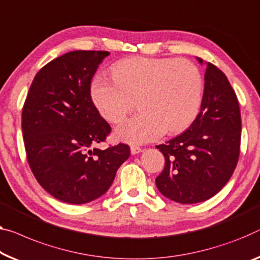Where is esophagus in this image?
<instances>
[{
  "mask_svg": "<svg viewBox=\"0 0 260 260\" xmlns=\"http://www.w3.org/2000/svg\"><path fill=\"white\" fill-rule=\"evenodd\" d=\"M142 152V149L140 148V147H139V146H131V153L132 154H139V153H141Z\"/></svg>",
  "mask_w": 260,
  "mask_h": 260,
  "instance_id": "1",
  "label": "esophagus"
}]
</instances>
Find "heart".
Returning a JSON list of instances; mask_svg holds the SVG:
<instances>
[{"instance_id":"obj_1","label":"heart","mask_w":260,"mask_h":260,"mask_svg":"<svg viewBox=\"0 0 260 260\" xmlns=\"http://www.w3.org/2000/svg\"><path fill=\"white\" fill-rule=\"evenodd\" d=\"M96 75L91 96L107 121L118 123L138 105L141 111L115 128L119 140L143 143L166 132L180 133L195 121L203 100V78L187 59L132 57Z\"/></svg>"}]
</instances>
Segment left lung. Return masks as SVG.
Returning <instances> with one entry per match:
<instances>
[{
  "instance_id": "obj_1",
  "label": "left lung",
  "mask_w": 260,
  "mask_h": 260,
  "mask_svg": "<svg viewBox=\"0 0 260 260\" xmlns=\"http://www.w3.org/2000/svg\"><path fill=\"white\" fill-rule=\"evenodd\" d=\"M204 81L195 121L179 137L156 146L166 160L155 180L156 187L167 199L182 204L215 196L234 174L241 150V111L234 88L211 63H207Z\"/></svg>"
}]
</instances>
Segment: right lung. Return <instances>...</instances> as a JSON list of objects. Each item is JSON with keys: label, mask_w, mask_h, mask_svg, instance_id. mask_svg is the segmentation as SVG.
Masks as SVG:
<instances>
[{"label": "right lung", "mask_w": 260, "mask_h": 260, "mask_svg": "<svg viewBox=\"0 0 260 260\" xmlns=\"http://www.w3.org/2000/svg\"><path fill=\"white\" fill-rule=\"evenodd\" d=\"M107 51L77 50L42 68L22 111L30 169L42 187L65 203L84 204L104 195L123 162L128 145L95 148L111 126L91 98V80Z\"/></svg>", "instance_id": "1"}]
</instances>
